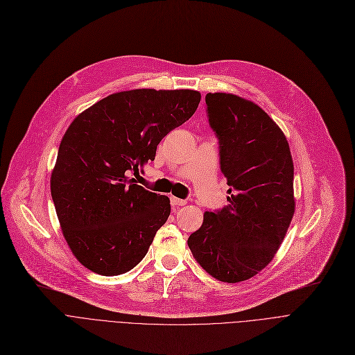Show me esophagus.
I'll use <instances>...</instances> for the list:
<instances>
[{
    "instance_id": "34e87169",
    "label": "esophagus",
    "mask_w": 355,
    "mask_h": 355,
    "mask_svg": "<svg viewBox=\"0 0 355 355\" xmlns=\"http://www.w3.org/2000/svg\"><path fill=\"white\" fill-rule=\"evenodd\" d=\"M170 200H171V206H173L174 209H178L180 206H185V201H184V200H181V198L171 197Z\"/></svg>"
}]
</instances>
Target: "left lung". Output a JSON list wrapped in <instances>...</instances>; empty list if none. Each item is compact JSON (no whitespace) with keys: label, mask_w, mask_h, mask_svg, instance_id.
Returning <instances> with one entry per match:
<instances>
[{"label":"left lung","mask_w":355,"mask_h":355,"mask_svg":"<svg viewBox=\"0 0 355 355\" xmlns=\"http://www.w3.org/2000/svg\"><path fill=\"white\" fill-rule=\"evenodd\" d=\"M206 103L230 197L227 207L204 213L187 243L209 275L237 284L265 269L286 236L295 213L293 161L282 129L254 102L216 92Z\"/></svg>","instance_id":"1"}]
</instances>
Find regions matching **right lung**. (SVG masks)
Returning a JSON list of instances; mask_svg holds the SVG:
<instances>
[{"label": "right lung", "instance_id": "add662e5", "mask_svg": "<svg viewBox=\"0 0 355 355\" xmlns=\"http://www.w3.org/2000/svg\"><path fill=\"white\" fill-rule=\"evenodd\" d=\"M191 89H134L109 95L73 119L51 171L50 190L67 245L102 276L135 268L171 213L170 198L134 184L157 145L189 121Z\"/></svg>", "mask_w": 355, "mask_h": 355}]
</instances>
